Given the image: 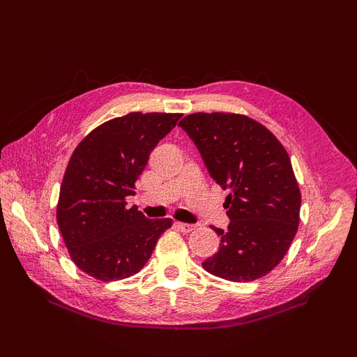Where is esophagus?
<instances>
[{
    "label": "esophagus",
    "mask_w": 357,
    "mask_h": 357,
    "mask_svg": "<svg viewBox=\"0 0 357 357\" xmlns=\"http://www.w3.org/2000/svg\"><path fill=\"white\" fill-rule=\"evenodd\" d=\"M176 226H177V228H178L181 232H190V231H193V228H195V226H193V225L181 223V222H177Z\"/></svg>",
    "instance_id": "esophagus-1"
}]
</instances>
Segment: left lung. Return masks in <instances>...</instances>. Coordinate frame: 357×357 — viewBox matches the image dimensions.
<instances>
[{"label": "left lung", "instance_id": "obj_1", "mask_svg": "<svg viewBox=\"0 0 357 357\" xmlns=\"http://www.w3.org/2000/svg\"><path fill=\"white\" fill-rule=\"evenodd\" d=\"M181 126L193 139L213 180L229 189L223 207L228 229L207 273L229 282H253L283 261L299 225L301 190L290 158L277 137L236 113H193Z\"/></svg>", "mask_w": 357, "mask_h": 357}]
</instances>
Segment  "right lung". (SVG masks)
Segmentation results:
<instances>
[{"instance_id": "1", "label": "right lung", "mask_w": 357, "mask_h": 357, "mask_svg": "<svg viewBox=\"0 0 357 357\" xmlns=\"http://www.w3.org/2000/svg\"><path fill=\"white\" fill-rule=\"evenodd\" d=\"M180 113L132 112L114 117L74 149L62 178L56 222L79 269L100 282L137 274L152 256L171 219H146L126 207L149 155Z\"/></svg>"}]
</instances>
